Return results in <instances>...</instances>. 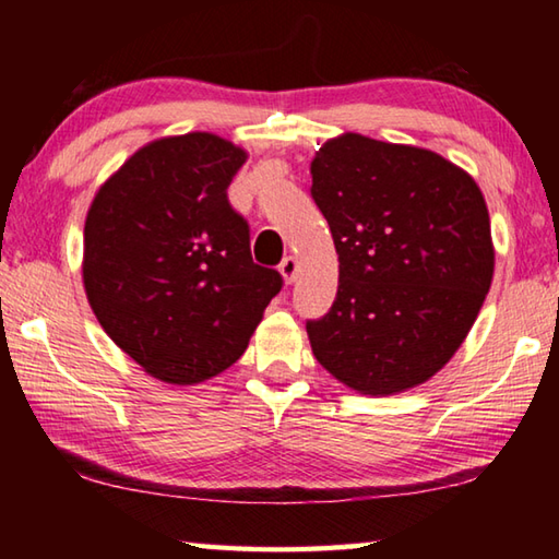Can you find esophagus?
<instances>
[{
    "label": "esophagus",
    "instance_id": "obj_1",
    "mask_svg": "<svg viewBox=\"0 0 559 559\" xmlns=\"http://www.w3.org/2000/svg\"><path fill=\"white\" fill-rule=\"evenodd\" d=\"M278 271H281L283 281H286V283H293V281H296V276H298V259H296V257H286V259L281 261Z\"/></svg>",
    "mask_w": 559,
    "mask_h": 559
}]
</instances>
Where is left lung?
<instances>
[{
	"instance_id": "left-lung-1",
	"label": "left lung",
	"mask_w": 559,
	"mask_h": 559,
	"mask_svg": "<svg viewBox=\"0 0 559 559\" xmlns=\"http://www.w3.org/2000/svg\"><path fill=\"white\" fill-rule=\"evenodd\" d=\"M310 194L333 234V308L308 320L313 355L359 394L424 384L449 362L493 281L484 194L449 159L357 132L310 163Z\"/></svg>"
}]
</instances>
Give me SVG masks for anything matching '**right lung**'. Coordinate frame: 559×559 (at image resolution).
I'll return each instance as SVG.
<instances>
[{
	"label": "right lung",
	"mask_w": 559,
	"mask_h": 559,
	"mask_svg": "<svg viewBox=\"0 0 559 559\" xmlns=\"http://www.w3.org/2000/svg\"><path fill=\"white\" fill-rule=\"evenodd\" d=\"M246 153L212 132L159 138L91 202L83 288L122 353L167 384L231 367L283 286L251 259L229 189Z\"/></svg>",
	"instance_id": "add662e5"
}]
</instances>
